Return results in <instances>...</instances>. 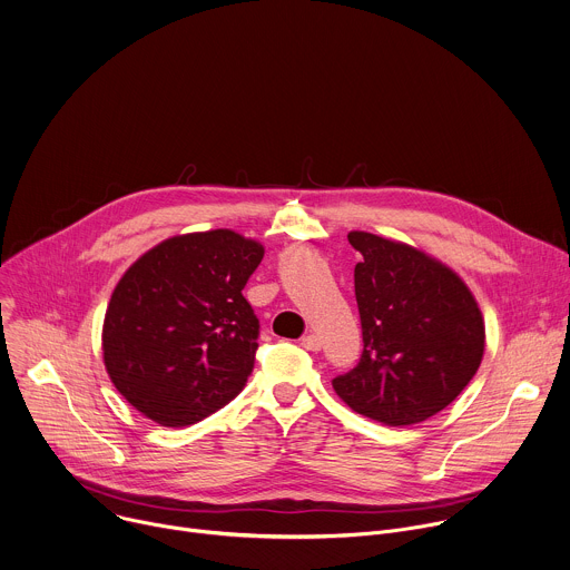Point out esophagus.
<instances>
[{"mask_svg":"<svg viewBox=\"0 0 570 570\" xmlns=\"http://www.w3.org/2000/svg\"><path fill=\"white\" fill-rule=\"evenodd\" d=\"M302 346H304L306 351H320V348H322V340H320L317 335L308 333V335L302 337Z\"/></svg>","mask_w":570,"mask_h":570,"instance_id":"1","label":"esophagus"}]
</instances>
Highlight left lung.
<instances>
[{"label":"left lung","mask_w":570,"mask_h":570,"mask_svg":"<svg viewBox=\"0 0 570 570\" xmlns=\"http://www.w3.org/2000/svg\"><path fill=\"white\" fill-rule=\"evenodd\" d=\"M348 242L364 257L355 266L364 351L333 389L364 417L420 424L478 373L487 337L482 311L460 275L426 253L364 230L348 233Z\"/></svg>","instance_id":"1"}]
</instances>
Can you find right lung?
<instances>
[{
  "label": "right lung",
  "instance_id": "add662e5",
  "mask_svg": "<svg viewBox=\"0 0 570 570\" xmlns=\"http://www.w3.org/2000/svg\"><path fill=\"white\" fill-rule=\"evenodd\" d=\"M264 246L228 228L170 237L115 286L104 364L148 420L181 429L235 400L255 366L259 320L242 295Z\"/></svg>",
  "mask_w": 570,
  "mask_h": 570
}]
</instances>
